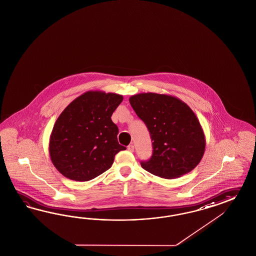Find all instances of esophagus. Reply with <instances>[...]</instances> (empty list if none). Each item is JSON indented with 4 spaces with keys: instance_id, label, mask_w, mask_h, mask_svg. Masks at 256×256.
<instances>
[{
    "instance_id": "esophagus-1",
    "label": "esophagus",
    "mask_w": 256,
    "mask_h": 256,
    "mask_svg": "<svg viewBox=\"0 0 256 256\" xmlns=\"http://www.w3.org/2000/svg\"><path fill=\"white\" fill-rule=\"evenodd\" d=\"M128 150L130 152H134V146L133 144H130V146H128Z\"/></svg>"
}]
</instances>
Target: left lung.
<instances>
[{"instance_id": "obj_1", "label": "left lung", "mask_w": 256, "mask_h": 256, "mask_svg": "<svg viewBox=\"0 0 256 256\" xmlns=\"http://www.w3.org/2000/svg\"><path fill=\"white\" fill-rule=\"evenodd\" d=\"M130 102L152 138V156L140 162L146 170L161 178L174 179L198 165L206 140L198 119L186 102L151 92L133 95Z\"/></svg>"}]
</instances>
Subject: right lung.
Returning a JSON list of instances; mask_svg holds the SVG:
<instances>
[{"label":"right lung","mask_w":256,"mask_h":256,"mask_svg":"<svg viewBox=\"0 0 256 256\" xmlns=\"http://www.w3.org/2000/svg\"><path fill=\"white\" fill-rule=\"evenodd\" d=\"M123 96L88 91L76 98L56 119L49 140L56 168L70 180L86 182L109 170L118 152V128L110 116Z\"/></svg>","instance_id":"1"}]
</instances>
